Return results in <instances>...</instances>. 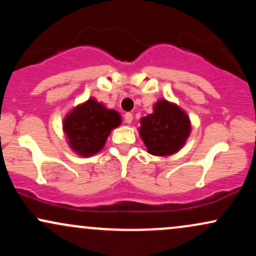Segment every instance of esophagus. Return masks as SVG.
Segmentation results:
<instances>
[{
    "label": "esophagus",
    "instance_id": "1",
    "mask_svg": "<svg viewBox=\"0 0 256 256\" xmlns=\"http://www.w3.org/2000/svg\"><path fill=\"white\" fill-rule=\"evenodd\" d=\"M132 119H134V116H132L131 113H126L124 116V120H125L126 124H131Z\"/></svg>",
    "mask_w": 256,
    "mask_h": 256
}]
</instances>
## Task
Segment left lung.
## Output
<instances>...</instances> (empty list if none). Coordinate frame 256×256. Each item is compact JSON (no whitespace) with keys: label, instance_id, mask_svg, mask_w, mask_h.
<instances>
[{"label":"left lung","instance_id":"8db88e82","mask_svg":"<svg viewBox=\"0 0 256 256\" xmlns=\"http://www.w3.org/2000/svg\"><path fill=\"white\" fill-rule=\"evenodd\" d=\"M138 131L149 154L167 156L185 144L192 125L188 114L177 104L158 100L154 112L140 119Z\"/></svg>","mask_w":256,"mask_h":256}]
</instances>
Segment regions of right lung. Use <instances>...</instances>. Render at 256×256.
I'll return each mask as SVG.
<instances>
[{"mask_svg":"<svg viewBox=\"0 0 256 256\" xmlns=\"http://www.w3.org/2000/svg\"><path fill=\"white\" fill-rule=\"evenodd\" d=\"M120 122L118 112L107 110L95 98H89L67 114L64 131L73 150L82 156H91L104 148L110 131Z\"/></svg>","mask_w":256,"mask_h":256,"instance_id":"add662e5","label":"right lung"}]
</instances>
